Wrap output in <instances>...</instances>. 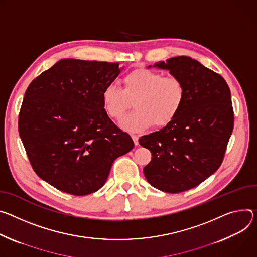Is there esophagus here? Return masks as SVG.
I'll return each mask as SVG.
<instances>
[{
	"instance_id": "obj_1",
	"label": "esophagus",
	"mask_w": 257,
	"mask_h": 257,
	"mask_svg": "<svg viewBox=\"0 0 257 257\" xmlns=\"http://www.w3.org/2000/svg\"><path fill=\"white\" fill-rule=\"evenodd\" d=\"M132 139H133V141H134V143H135V145L137 146V145H139V137L138 136H136V135H132Z\"/></svg>"
}]
</instances>
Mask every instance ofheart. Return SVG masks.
Returning <instances> with one entry per match:
<instances>
[{
  "instance_id": "b5f03b06",
  "label": "heart",
  "mask_w": 257,
  "mask_h": 257,
  "mask_svg": "<svg viewBox=\"0 0 257 257\" xmlns=\"http://www.w3.org/2000/svg\"><path fill=\"white\" fill-rule=\"evenodd\" d=\"M123 88L108 84L102 92V103L107 115L121 119L134 102L135 110L120 122L122 128L140 133L164 127L178 116L186 101V87L177 76H163L147 68H137L122 78Z\"/></svg>"
}]
</instances>
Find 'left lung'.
Listing matches in <instances>:
<instances>
[{
    "instance_id": "1",
    "label": "left lung",
    "mask_w": 257,
    "mask_h": 257,
    "mask_svg": "<svg viewBox=\"0 0 257 257\" xmlns=\"http://www.w3.org/2000/svg\"><path fill=\"white\" fill-rule=\"evenodd\" d=\"M153 67L184 82L186 101L174 121L139 139L152 154L144 175L160 191L181 193L201 184L222 162L234 127L231 92L222 76L191 57H174Z\"/></svg>"
}]
</instances>
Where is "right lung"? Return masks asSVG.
I'll list each match as a JSON object with an SVG mask.
<instances>
[{
	"mask_svg": "<svg viewBox=\"0 0 257 257\" xmlns=\"http://www.w3.org/2000/svg\"><path fill=\"white\" fill-rule=\"evenodd\" d=\"M118 63L62 59L25 92L18 131L36 174L62 192L83 196L105 184L113 161L134 148L109 118L102 92Z\"/></svg>",
	"mask_w": 257,
	"mask_h": 257,
	"instance_id": "1",
	"label": "right lung"
}]
</instances>
